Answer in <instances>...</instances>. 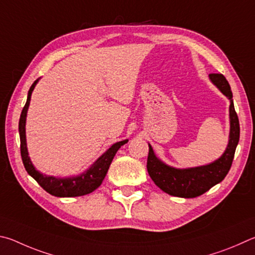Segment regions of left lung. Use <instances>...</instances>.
I'll use <instances>...</instances> for the list:
<instances>
[{
    "label": "left lung",
    "mask_w": 255,
    "mask_h": 255,
    "mask_svg": "<svg viewBox=\"0 0 255 255\" xmlns=\"http://www.w3.org/2000/svg\"><path fill=\"white\" fill-rule=\"evenodd\" d=\"M208 77L221 93L230 100L229 143L221 157L204 166L175 168L159 159L149 143L146 168L151 179L164 193L176 197L195 198L206 193L213 186L220 184L230 171L240 140V123L234 109L233 94L230 84L222 74H211Z\"/></svg>",
    "instance_id": "obj_1"
}]
</instances>
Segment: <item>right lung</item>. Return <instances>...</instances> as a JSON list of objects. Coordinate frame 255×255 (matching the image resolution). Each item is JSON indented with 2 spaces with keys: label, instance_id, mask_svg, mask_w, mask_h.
Masks as SVG:
<instances>
[{
  "label": "right lung",
  "instance_id": "add662e5",
  "mask_svg": "<svg viewBox=\"0 0 255 255\" xmlns=\"http://www.w3.org/2000/svg\"><path fill=\"white\" fill-rule=\"evenodd\" d=\"M38 78L32 84L28 92V98L26 103L22 110V113L19 121V133L21 141V157L23 161L24 168L26 172L42 187V188L52 196L56 197H77V196H84L91 194L92 191L97 189L102 185L103 180L106 176L109 168L112 163V160L115 157L116 152L123 144L128 143V140L119 141L116 143L112 144L95 162L91 164L87 170L79 173L77 176L71 177H55L44 175L35 169L32 161L29 157L28 146H26V136H25V121L26 114H28L31 95L35 87V85L39 82Z\"/></svg>",
  "mask_w": 255,
  "mask_h": 255
}]
</instances>
